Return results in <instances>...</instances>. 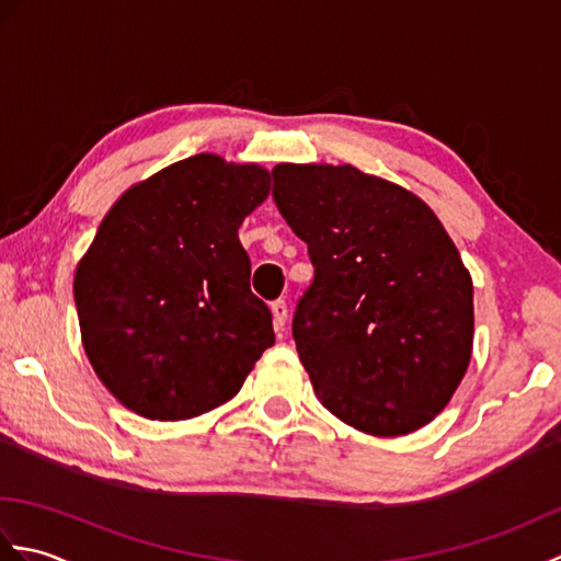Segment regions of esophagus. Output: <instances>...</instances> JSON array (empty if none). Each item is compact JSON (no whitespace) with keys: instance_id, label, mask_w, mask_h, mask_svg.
I'll return each mask as SVG.
<instances>
[{"instance_id":"34e87169","label":"esophagus","mask_w":561,"mask_h":561,"mask_svg":"<svg viewBox=\"0 0 561 561\" xmlns=\"http://www.w3.org/2000/svg\"><path fill=\"white\" fill-rule=\"evenodd\" d=\"M272 308V323L277 330H284V325H287V318H289V308H287V301H272L270 304Z\"/></svg>"}]
</instances>
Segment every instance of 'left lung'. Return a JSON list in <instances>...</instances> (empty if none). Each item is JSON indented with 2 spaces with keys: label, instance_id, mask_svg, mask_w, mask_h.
<instances>
[{
  "label": "left lung",
  "instance_id": "8db88e82",
  "mask_svg": "<svg viewBox=\"0 0 561 561\" xmlns=\"http://www.w3.org/2000/svg\"><path fill=\"white\" fill-rule=\"evenodd\" d=\"M272 178L316 270L291 332L318 400L364 434L416 432L472 356V279L458 248L420 197L354 165L279 163Z\"/></svg>",
  "mask_w": 561,
  "mask_h": 561
}]
</instances>
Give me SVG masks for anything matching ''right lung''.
<instances>
[{
	"label": "right lung",
	"mask_w": 561,
	"mask_h": 561,
	"mask_svg": "<svg viewBox=\"0 0 561 561\" xmlns=\"http://www.w3.org/2000/svg\"><path fill=\"white\" fill-rule=\"evenodd\" d=\"M267 195L262 165L197 153L105 214L77 267L75 301L93 371L127 410L178 422L219 408L274 344L238 241Z\"/></svg>",
	"instance_id": "1"
}]
</instances>
